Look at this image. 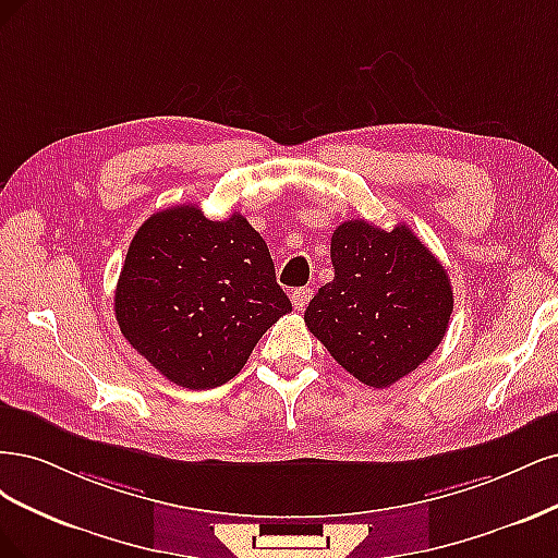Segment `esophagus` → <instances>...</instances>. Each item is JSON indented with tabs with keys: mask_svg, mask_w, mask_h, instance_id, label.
<instances>
[{
	"mask_svg": "<svg viewBox=\"0 0 558 558\" xmlns=\"http://www.w3.org/2000/svg\"><path fill=\"white\" fill-rule=\"evenodd\" d=\"M290 299H292V305L296 311H303L305 305H308V301L313 299V290H311V287H299V290L292 292Z\"/></svg>",
	"mask_w": 558,
	"mask_h": 558,
	"instance_id": "1",
	"label": "esophagus"
}]
</instances>
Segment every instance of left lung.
<instances>
[{"label":"left lung","mask_w":558,"mask_h":558,"mask_svg":"<svg viewBox=\"0 0 558 558\" xmlns=\"http://www.w3.org/2000/svg\"><path fill=\"white\" fill-rule=\"evenodd\" d=\"M333 280L305 308V325L336 362L368 387L415 371L454 308L445 266L405 225L385 231L348 220L331 236Z\"/></svg>","instance_id":"8db88e82"}]
</instances>
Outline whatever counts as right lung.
Returning a JSON list of instances; mask_svg holds the SVG:
<instances>
[{
  "instance_id": "right-lung-1",
  "label": "right lung",
  "mask_w": 558,
  "mask_h": 558,
  "mask_svg": "<svg viewBox=\"0 0 558 558\" xmlns=\"http://www.w3.org/2000/svg\"><path fill=\"white\" fill-rule=\"evenodd\" d=\"M290 311L271 253L243 215L208 220L192 204L138 227L116 287L122 336L185 389L229 383Z\"/></svg>"
}]
</instances>
